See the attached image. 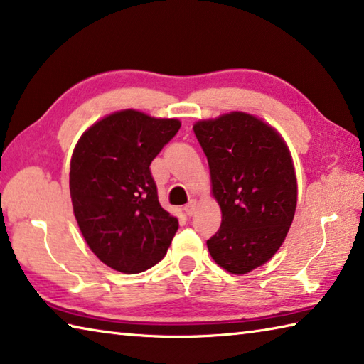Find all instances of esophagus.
I'll list each match as a JSON object with an SVG mask.
<instances>
[{"label": "esophagus", "instance_id": "34e87169", "mask_svg": "<svg viewBox=\"0 0 364 364\" xmlns=\"http://www.w3.org/2000/svg\"><path fill=\"white\" fill-rule=\"evenodd\" d=\"M196 210H197V200H191L186 207H184V211H186L188 216H193L196 213Z\"/></svg>", "mask_w": 364, "mask_h": 364}]
</instances>
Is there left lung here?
Here are the masks:
<instances>
[{
  "mask_svg": "<svg viewBox=\"0 0 364 364\" xmlns=\"http://www.w3.org/2000/svg\"><path fill=\"white\" fill-rule=\"evenodd\" d=\"M194 134L223 215L220 230L207 240L208 251L228 272L248 274L279 251L293 223L291 154L274 127L240 111L196 122Z\"/></svg>",
  "mask_w": 364,
  "mask_h": 364,
  "instance_id": "8db88e82",
  "label": "left lung"
}]
</instances>
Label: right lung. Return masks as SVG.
<instances>
[{"instance_id":"obj_1","label":"right lung","mask_w":364,"mask_h":364,"mask_svg":"<svg viewBox=\"0 0 364 364\" xmlns=\"http://www.w3.org/2000/svg\"><path fill=\"white\" fill-rule=\"evenodd\" d=\"M178 119L124 109L79 138L70 164L77 226L95 256L122 274H140L167 253L178 220L157 197L149 165L180 130Z\"/></svg>"}]
</instances>
